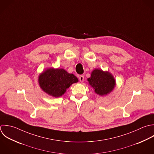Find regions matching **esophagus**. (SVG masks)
I'll list each match as a JSON object with an SVG mask.
<instances>
[{"instance_id":"esophagus-1","label":"esophagus","mask_w":154,"mask_h":154,"mask_svg":"<svg viewBox=\"0 0 154 154\" xmlns=\"http://www.w3.org/2000/svg\"><path fill=\"white\" fill-rule=\"evenodd\" d=\"M79 80L80 82H83L84 81V75H81L79 76Z\"/></svg>"}]
</instances>
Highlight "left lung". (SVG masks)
<instances>
[{"instance_id":"1","label":"left lung","mask_w":154,"mask_h":154,"mask_svg":"<svg viewBox=\"0 0 154 154\" xmlns=\"http://www.w3.org/2000/svg\"><path fill=\"white\" fill-rule=\"evenodd\" d=\"M88 80L89 85L95 89V92L101 96L109 94L115 86V80L113 75L109 72H104L101 69L94 70Z\"/></svg>"}]
</instances>
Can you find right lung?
Segmentation results:
<instances>
[{"mask_svg": "<svg viewBox=\"0 0 154 154\" xmlns=\"http://www.w3.org/2000/svg\"><path fill=\"white\" fill-rule=\"evenodd\" d=\"M41 89L48 95L54 97L62 96L72 84L79 80L72 74L68 73L63 69L50 68L39 77Z\"/></svg>", "mask_w": 154, "mask_h": 154, "instance_id": "right-lung-1", "label": "right lung"}]
</instances>
